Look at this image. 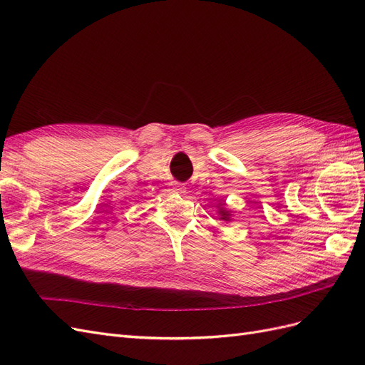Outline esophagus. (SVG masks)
Wrapping results in <instances>:
<instances>
[{"mask_svg": "<svg viewBox=\"0 0 365 365\" xmlns=\"http://www.w3.org/2000/svg\"><path fill=\"white\" fill-rule=\"evenodd\" d=\"M172 190L176 193H185V185L181 182H173L172 184Z\"/></svg>", "mask_w": 365, "mask_h": 365, "instance_id": "1", "label": "esophagus"}]
</instances>
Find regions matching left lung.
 Listing matches in <instances>:
<instances>
[{
  "label": "left lung",
  "mask_w": 365,
  "mask_h": 365,
  "mask_svg": "<svg viewBox=\"0 0 365 365\" xmlns=\"http://www.w3.org/2000/svg\"><path fill=\"white\" fill-rule=\"evenodd\" d=\"M219 215H220V219H224V220H230V216H231L230 212H227V210L222 207L219 208Z\"/></svg>",
  "instance_id": "8db88e82"
}]
</instances>
